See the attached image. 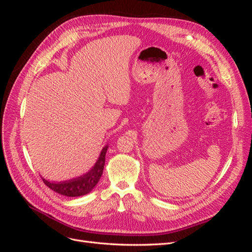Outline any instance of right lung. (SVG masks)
Listing matches in <instances>:
<instances>
[{
    "mask_svg": "<svg viewBox=\"0 0 252 252\" xmlns=\"http://www.w3.org/2000/svg\"><path fill=\"white\" fill-rule=\"evenodd\" d=\"M107 146H105L101 152V156L98 158L97 162L85 175H82L77 179H73L66 182H60V183H52L48 182L43 179L45 185L48 186L53 191H56L60 194H63L66 196H80L87 194L91 190L94 188L100 181L101 175L103 174L104 165H105V156L106 151H107Z\"/></svg>",
    "mask_w": 252,
    "mask_h": 252,
    "instance_id": "obj_1",
    "label": "right lung"
}]
</instances>
